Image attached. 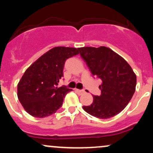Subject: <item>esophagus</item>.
<instances>
[{
    "label": "esophagus",
    "instance_id": "34e87169",
    "mask_svg": "<svg viewBox=\"0 0 153 153\" xmlns=\"http://www.w3.org/2000/svg\"><path fill=\"white\" fill-rule=\"evenodd\" d=\"M76 91L78 93H79L80 94H85V90H84V89H82V90H78V89H76Z\"/></svg>",
    "mask_w": 153,
    "mask_h": 153
}]
</instances>
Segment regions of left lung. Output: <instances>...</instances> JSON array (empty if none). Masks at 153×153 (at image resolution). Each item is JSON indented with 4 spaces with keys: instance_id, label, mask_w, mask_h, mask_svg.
I'll list each match as a JSON object with an SVG mask.
<instances>
[{
    "instance_id": "obj_1",
    "label": "left lung",
    "mask_w": 153,
    "mask_h": 153,
    "mask_svg": "<svg viewBox=\"0 0 153 153\" xmlns=\"http://www.w3.org/2000/svg\"><path fill=\"white\" fill-rule=\"evenodd\" d=\"M93 75L102 80L101 94L94 96L90 106H83L89 114L108 119L118 114L127 106L134 94L137 77L127 61L106 47L78 48Z\"/></svg>"
}]
</instances>
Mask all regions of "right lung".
<instances>
[{
  "label": "right lung",
  "instance_id": "1",
  "mask_svg": "<svg viewBox=\"0 0 153 153\" xmlns=\"http://www.w3.org/2000/svg\"><path fill=\"white\" fill-rule=\"evenodd\" d=\"M79 54L78 49L57 47L51 49L25 71L18 83V98L27 113L44 118L54 114L71 89L57 87L63 77L66 59Z\"/></svg>",
  "mask_w": 153,
  "mask_h": 153
}]
</instances>
